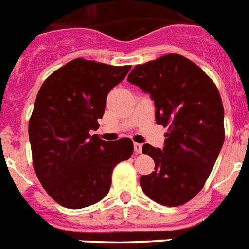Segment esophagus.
Here are the masks:
<instances>
[{
    "label": "esophagus",
    "instance_id": "1",
    "mask_svg": "<svg viewBox=\"0 0 249 249\" xmlns=\"http://www.w3.org/2000/svg\"><path fill=\"white\" fill-rule=\"evenodd\" d=\"M134 150H135V153H136V154L141 153V150H142V145L135 142V144H134Z\"/></svg>",
    "mask_w": 249,
    "mask_h": 249
}]
</instances>
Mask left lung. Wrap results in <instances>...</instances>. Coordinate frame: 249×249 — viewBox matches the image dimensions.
<instances>
[{"mask_svg":"<svg viewBox=\"0 0 249 249\" xmlns=\"http://www.w3.org/2000/svg\"><path fill=\"white\" fill-rule=\"evenodd\" d=\"M127 81L150 95L156 122L168 126L162 150L142 146L156 168L141 176V189L163 206L186 203L203 189L225 140L217 87L198 65L178 53L136 65Z\"/></svg>","mask_w":249,"mask_h":249,"instance_id":"left-lung-1","label":"left lung"}]
</instances>
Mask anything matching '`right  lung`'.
Segmentation results:
<instances>
[{
	"instance_id": "add662e5",
	"label": "right lung",
	"mask_w": 249,
	"mask_h": 249,
	"mask_svg": "<svg viewBox=\"0 0 249 249\" xmlns=\"http://www.w3.org/2000/svg\"><path fill=\"white\" fill-rule=\"evenodd\" d=\"M130 68L79 57L39 89L29 121L33 167L60 206L78 210L97 203L110 189L113 168L132 156L134 142L127 137L109 142L90 135L104 115L108 93Z\"/></svg>"
}]
</instances>
